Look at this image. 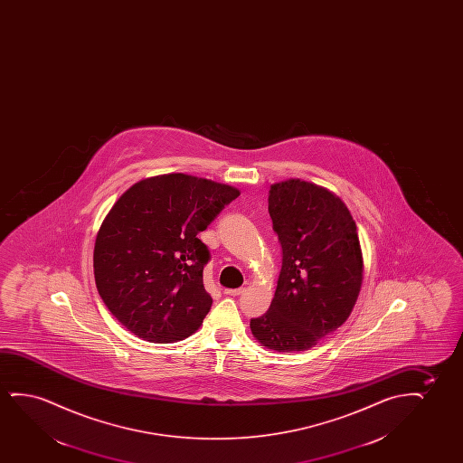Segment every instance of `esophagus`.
<instances>
[{
  "label": "esophagus",
  "instance_id": "34e87169",
  "mask_svg": "<svg viewBox=\"0 0 463 463\" xmlns=\"http://www.w3.org/2000/svg\"><path fill=\"white\" fill-rule=\"evenodd\" d=\"M243 292V288H237V289H224L226 296H241Z\"/></svg>",
  "mask_w": 463,
  "mask_h": 463
}]
</instances>
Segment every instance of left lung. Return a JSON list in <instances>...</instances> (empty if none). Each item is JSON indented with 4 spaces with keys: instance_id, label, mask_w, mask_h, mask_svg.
<instances>
[{
    "instance_id": "8db88e82",
    "label": "left lung",
    "mask_w": 463,
    "mask_h": 463,
    "mask_svg": "<svg viewBox=\"0 0 463 463\" xmlns=\"http://www.w3.org/2000/svg\"><path fill=\"white\" fill-rule=\"evenodd\" d=\"M269 213L283 260L270 308L250 327L272 351H307L338 329L357 300L364 273L357 228L340 197L298 178L270 186Z\"/></svg>"
}]
</instances>
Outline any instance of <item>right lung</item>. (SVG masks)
<instances>
[{
  "label": "right lung",
  "instance_id": "add662e5",
  "mask_svg": "<svg viewBox=\"0 0 463 463\" xmlns=\"http://www.w3.org/2000/svg\"><path fill=\"white\" fill-rule=\"evenodd\" d=\"M241 191L186 174L134 184L98 231L95 281L134 335L169 343L194 334L212 307L203 281L209 248L197 239Z\"/></svg>",
  "mask_w": 463,
  "mask_h": 463
}]
</instances>
